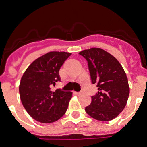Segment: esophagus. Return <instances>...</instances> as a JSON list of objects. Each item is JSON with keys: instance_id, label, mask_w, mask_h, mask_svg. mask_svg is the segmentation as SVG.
Returning <instances> with one entry per match:
<instances>
[{"instance_id": "34e87169", "label": "esophagus", "mask_w": 147, "mask_h": 147, "mask_svg": "<svg viewBox=\"0 0 147 147\" xmlns=\"http://www.w3.org/2000/svg\"><path fill=\"white\" fill-rule=\"evenodd\" d=\"M75 94H76V95H81V94H82V92H75Z\"/></svg>"}]
</instances>
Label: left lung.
I'll return each mask as SVG.
<instances>
[{"label":"left lung","mask_w":147,"mask_h":147,"mask_svg":"<svg viewBox=\"0 0 147 147\" xmlns=\"http://www.w3.org/2000/svg\"><path fill=\"white\" fill-rule=\"evenodd\" d=\"M88 61L92 84L98 92L85 107L89 116L100 121H109L125 107L130 94L127 77L116 58L100 48H91L79 53Z\"/></svg>","instance_id":"8db88e82"}]
</instances>
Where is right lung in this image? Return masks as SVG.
Wrapping results in <instances>:
<instances>
[{"instance_id":"obj_1","label":"right lung","mask_w":147,"mask_h":147,"mask_svg":"<svg viewBox=\"0 0 147 147\" xmlns=\"http://www.w3.org/2000/svg\"><path fill=\"white\" fill-rule=\"evenodd\" d=\"M71 55L66 52H49L33 61L22 76L19 86L20 100L31 117L44 123L55 122L66 112L71 92L51 86L60 82L59 71Z\"/></svg>"}]
</instances>
